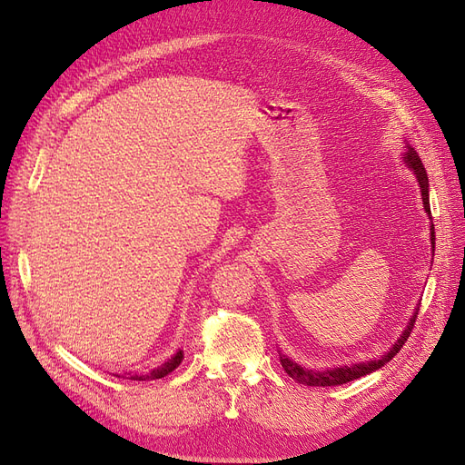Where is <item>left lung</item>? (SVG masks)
Segmentation results:
<instances>
[{"instance_id": "obj_1", "label": "left lung", "mask_w": 465, "mask_h": 465, "mask_svg": "<svg viewBox=\"0 0 465 465\" xmlns=\"http://www.w3.org/2000/svg\"><path fill=\"white\" fill-rule=\"evenodd\" d=\"M403 161L407 163V166L411 168V171L417 174V180H419V186H420V195H423V205H425V211L430 217V203H429V178H427V171L423 163H420L419 154L410 147L407 149V153L403 154ZM430 244H434V224H430ZM434 248V246H432ZM415 320H417V312L413 314L410 326L405 328V331L401 333L400 340L396 341V345H393L386 355H382L376 361H369V362H359V364H351V367H337V369H331V371H311V369H302L301 364L292 362L291 359H287L285 355H279L281 359V367L285 369V372L292 378L297 380L299 384H304V386H340V384H347L351 382V380H357L361 376H367L374 371H378L380 367H384L386 362H390L393 357L398 355V351L405 345L407 337H410L413 326H415Z\"/></svg>"}]
</instances>
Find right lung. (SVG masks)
<instances>
[{"mask_svg": "<svg viewBox=\"0 0 465 465\" xmlns=\"http://www.w3.org/2000/svg\"><path fill=\"white\" fill-rule=\"evenodd\" d=\"M182 357H184V355H182V351H178V353L174 355V357H171V359H168L164 364H161V367L159 369H154V371H151L149 374H143V376H132V380H154V378H163V376H166V374H171L176 367H178V364L182 362ZM124 378V376H122Z\"/></svg>", "mask_w": 465, "mask_h": 465, "instance_id": "right-lung-1", "label": "right lung"}]
</instances>
